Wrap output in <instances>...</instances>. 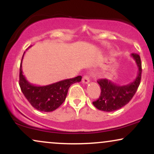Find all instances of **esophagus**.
Instances as JSON below:
<instances>
[{
    "label": "esophagus",
    "instance_id": "esophagus-1",
    "mask_svg": "<svg viewBox=\"0 0 154 154\" xmlns=\"http://www.w3.org/2000/svg\"><path fill=\"white\" fill-rule=\"evenodd\" d=\"M82 83H84V84H88V83L90 82L89 77H88V75L83 76L82 79Z\"/></svg>",
    "mask_w": 154,
    "mask_h": 154
}]
</instances>
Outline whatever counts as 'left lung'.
<instances>
[{"instance_id":"obj_1","label":"left lung","mask_w":154,"mask_h":154,"mask_svg":"<svg viewBox=\"0 0 154 154\" xmlns=\"http://www.w3.org/2000/svg\"><path fill=\"white\" fill-rule=\"evenodd\" d=\"M131 56L133 57L138 68L137 77L133 82L125 85H116L107 79L98 80L101 92L99 98L93 102L95 108L107 112L116 111L125 106L134 96L140 83L142 66L140 57L138 54H132Z\"/></svg>"}]
</instances>
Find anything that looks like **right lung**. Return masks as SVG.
Instances as JSON below:
<instances>
[{"label":"right lung","mask_w":154,"mask_h":154,"mask_svg":"<svg viewBox=\"0 0 154 154\" xmlns=\"http://www.w3.org/2000/svg\"><path fill=\"white\" fill-rule=\"evenodd\" d=\"M24 53L19 69V86L23 94L37 110L44 112L56 110L66 99L70 86L74 83L80 82L82 77L77 76L75 78L63 79L45 86L34 85L28 82L23 75L22 63Z\"/></svg>","instance_id":"1"}]
</instances>
